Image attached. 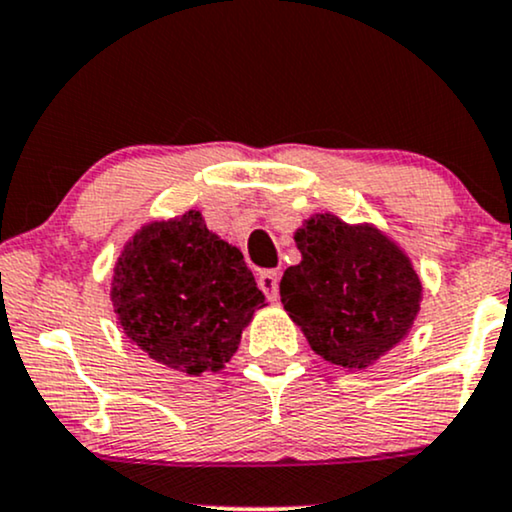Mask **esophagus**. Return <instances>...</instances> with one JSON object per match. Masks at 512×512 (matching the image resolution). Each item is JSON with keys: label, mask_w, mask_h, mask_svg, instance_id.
Segmentation results:
<instances>
[{"label": "esophagus", "mask_w": 512, "mask_h": 512, "mask_svg": "<svg viewBox=\"0 0 512 512\" xmlns=\"http://www.w3.org/2000/svg\"><path fill=\"white\" fill-rule=\"evenodd\" d=\"M257 284H260V289L264 291V296H267L269 301H276V298H279V272H276V269L262 272L257 276Z\"/></svg>", "instance_id": "esophagus-1"}]
</instances>
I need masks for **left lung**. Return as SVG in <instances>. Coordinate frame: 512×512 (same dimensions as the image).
<instances>
[{"instance_id":"1","label":"left lung","mask_w":512,"mask_h":512,"mask_svg":"<svg viewBox=\"0 0 512 512\" xmlns=\"http://www.w3.org/2000/svg\"><path fill=\"white\" fill-rule=\"evenodd\" d=\"M293 240L301 262L281 276V305L317 356L366 370L409 337L424 286L385 231L325 211L305 219Z\"/></svg>"}]
</instances>
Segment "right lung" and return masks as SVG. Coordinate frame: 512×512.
Returning <instances> with one entry per match:
<instances>
[{"label":"right lung","mask_w":512,"mask_h":512,"mask_svg":"<svg viewBox=\"0 0 512 512\" xmlns=\"http://www.w3.org/2000/svg\"><path fill=\"white\" fill-rule=\"evenodd\" d=\"M110 301L129 342L187 375L226 368L267 305L243 252L211 233L197 209L144 223L122 245Z\"/></svg>","instance_id":"obj_1"}]
</instances>
